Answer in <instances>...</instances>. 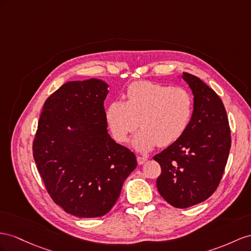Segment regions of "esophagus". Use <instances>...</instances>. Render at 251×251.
Masks as SVG:
<instances>
[{"mask_svg": "<svg viewBox=\"0 0 251 251\" xmlns=\"http://www.w3.org/2000/svg\"><path fill=\"white\" fill-rule=\"evenodd\" d=\"M137 161H138V164H139V165H142V164H144V163L147 161V158H146V157L138 156V157H137Z\"/></svg>", "mask_w": 251, "mask_h": 251, "instance_id": "esophagus-1", "label": "esophagus"}]
</instances>
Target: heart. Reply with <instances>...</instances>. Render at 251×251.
I'll return each mask as SVG.
<instances>
[{"label":"heart","instance_id":"obj_1","mask_svg":"<svg viewBox=\"0 0 251 251\" xmlns=\"http://www.w3.org/2000/svg\"><path fill=\"white\" fill-rule=\"evenodd\" d=\"M127 100L109 104L106 118L113 138L126 142L129 134L142 127L132 140L139 151L169 146L187 130L193 112L190 93L182 88H172L152 81L133 82L127 89Z\"/></svg>","mask_w":251,"mask_h":251}]
</instances>
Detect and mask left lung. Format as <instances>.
Wrapping results in <instances>:
<instances>
[{
    "label": "left lung",
    "instance_id": "obj_1",
    "mask_svg": "<svg viewBox=\"0 0 251 251\" xmlns=\"http://www.w3.org/2000/svg\"><path fill=\"white\" fill-rule=\"evenodd\" d=\"M193 94V112L183 136L153 159L161 166L157 189L175 208L204 201L218 187L231 146L226 109L214 90L182 73Z\"/></svg>",
    "mask_w": 251,
    "mask_h": 251
}]
</instances>
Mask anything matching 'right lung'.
Here are the masks:
<instances>
[{"mask_svg":"<svg viewBox=\"0 0 251 251\" xmlns=\"http://www.w3.org/2000/svg\"><path fill=\"white\" fill-rule=\"evenodd\" d=\"M108 88L99 78L68 81L44 102L38 122V171L53 201L77 217L108 213L137 168L134 153L108 133Z\"/></svg>","mask_w":251,"mask_h":251,"instance_id":"1","label":"right lung"}]
</instances>
